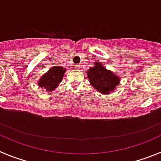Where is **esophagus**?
<instances>
[{"label":"esophagus","mask_w":161,"mask_h":161,"mask_svg":"<svg viewBox=\"0 0 161 161\" xmlns=\"http://www.w3.org/2000/svg\"><path fill=\"white\" fill-rule=\"evenodd\" d=\"M74 67H75V69H80V65L75 64V65H74Z\"/></svg>","instance_id":"obj_1"}]
</instances>
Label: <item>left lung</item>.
Wrapping results in <instances>:
<instances>
[{"instance_id": "8db88e82", "label": "left lung", "mask_w": 161, "mask_h": 161, "mask_svg": "<svg viewBox=\"0 0 161 161\" xmlns=\"http://www.w3.org/2000/svg\"><path fill=\"white\" fill-rule=\"evenodd\" d=\"M95 65L87 71L90 85L99 93L108 95L119 85L120 78L111 71L107 70L100 62H96Z\"/></svg>"}]
</instances>
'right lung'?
<instances>
[{"instance_id": "add662e5", "label": "right lung", "mask_w": 161, "mask_h": 161, "mask_svg": "<svg viewBox=\"0 0 161 161\" xmlns=\"http://www.w3.org/2000/svg\"><path fill=\"white\" fill-rule=\"evenodd\" d=\"M66 69L62 66H53L39 79L38 86L44 88L46 91H53L62 81Z\"/></svg>"}]
</instances>
